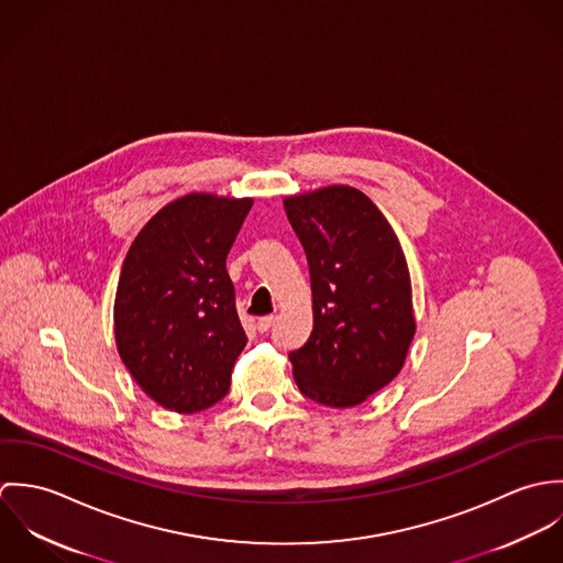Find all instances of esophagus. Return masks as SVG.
<instances>
[{
	"label": "esophagus",
	"instance_id": "34e87169",
	"mask_svg": "<svg viewBox=\"0 0 563 563\" xmlns=\"http://www.w3.org/2000/svg\"><path fill=\"white\" fill-rule=\"evenodd\" d=\"M273 324H275V317H262V319H257V324H255V327H257V331H260V333H266Z\"/></svg>",
	"mask_w": 563,
	"mask_h": 563
}]
</instances>
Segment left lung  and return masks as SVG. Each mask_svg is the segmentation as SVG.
I'll use <instances>...</instances> for the list:
<instances>
[{
	"mask_svg": "<svg viewBox=\"0 0 563 563\" xmlns=\"http://www.w3.org/2000/svg\"><path fill=\"white\" fill-rule=\"evenodd\" d=\"M306 249L314 329L292 351L299 390L329 407H355L401 373L416 333L401 242L382 210L353 186L284 199Z\"/></svg>",
	"mask_w": 563,
	"mask_h": 563,
	"instance_id": "8db88e82",
	"label": "left lung"
}]
</instances>
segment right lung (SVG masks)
I'll use <instances>...</instances> for the list:
<instances>
[{"label":"right lung","instance_id":"add662e5","mask_svg":"<svg viewBox=\"0 0 563 563\" xmlns=\"http://www.w3.org/2000/svg\"><path fill=\"white\" fill-rule=\"evenodd\" d=\"M249 197L190 192L132 242L114 297L117 351L154 401L195 413L221 401L246 335L225 260Z\"/></svg>","mask_w":563,"mask_h":563}]
</instances>
